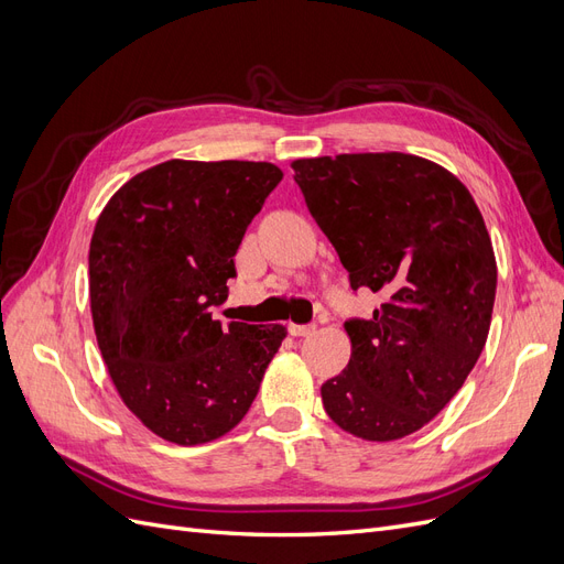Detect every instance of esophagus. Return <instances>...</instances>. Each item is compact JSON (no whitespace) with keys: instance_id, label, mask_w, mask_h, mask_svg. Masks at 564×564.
Segmentation results:
<instances>
[{"instance_id":"34e87169","label":"esophagus","mask_w":564,"mask_h":564,"mask_svg":"<svg viewBox=\"0 0 564 564\" xmlns=\"http://www.w3.org/2000/svg\"><path fill=\"white\" fill-rule=\"evenodd\" d=\"M315 324H289V334L292 336H311L315 334Z\"/></svg>"}]
</instances>
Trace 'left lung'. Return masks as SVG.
<instances>
[{"label": "left lung", "instance_id": "1", "mask_svg": "<svg viewBox=\"0 0 564 564\" xmlns=\"http://www.w3.org/2000/svg\"><path fill=\"white\" fill-rule=\"evenodd\" d=\"M292 169L350 286L383 299L344 324L350 360L322 386L324 412L360 440H402L445 409L487 344L497 259L485 218L452 172L406 152Z\"/></svg>", "mask_w": 564, "mask_h": 564}]
</instances>
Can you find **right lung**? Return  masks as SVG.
Listing matches in <instances>:
<instances>
[{"label": "right lung", "mask_w": 564, "mask_h": 564, "mask_svg": "<svg viewBox=\"0 0 564 564\" xmlns=\"http://www.w3.org/2000/svg\"><path fill=\"white\" fill-rule=\"evenodd\" d=\"M282 176L270 162L169 160L129 178L96 220L89 299L100 355L129 412L174 445L230 433L286 336L282 324L212 317L245 230Z\"/></svg>", "instance_id": "1"}]
</instances>
